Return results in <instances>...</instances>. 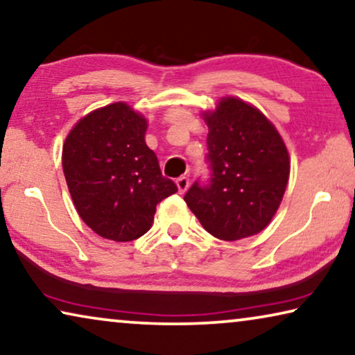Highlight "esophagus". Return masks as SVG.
I'll return each mask as SVG.
<instances>
[{"mask_svg":"<svg viewBox=\"0 0 355 355\" xmlns=\"http://www.w3.org/2000/svg\"><path fill=\"white\" fill-rule=\"evenodd\" d=\"M175 183H177L178 193L183 194L188 189V187H189V178L188 177H180V178H177Z\"/></svg>","mask_w":355,"mask_h":355,"instance_id":"esophagus-1","label":"esophagus"}]
</instances>
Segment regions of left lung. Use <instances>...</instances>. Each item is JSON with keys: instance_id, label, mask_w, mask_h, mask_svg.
I'll return each instance as SVG.
<instances>
[{"instance_id": "1", "label": "left lung", "mask_w": 355, "mask_h": 355, "mask_svg": "<svg viewBox=\"0 0 355 355\" xmlns=\"http://www.w3.org/2000/svg\"><path fill=\"white\" fill-rule=\"evenodd\" d=\"M209 127L211 178L194 182L184 202L223 241L262 232L278 211L289 178V156L273 123L251 104L222 98L202 114Z\"/></svg>"}]
</instances>
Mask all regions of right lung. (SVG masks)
Returning <instances> with one entry per match:
<instances>
[{
  "label": "right lung",
  "mask_w": 355,
  "mask_h": 355,
  "mask_svg": "<svg viewBox=\"0 0 355 355\" xmlns=\"http://www.w3.org/2000/svg\"><path fill=\"white\" fill-rule=\"evenodd\" d=\"M148 122L125 103H112L76 123L62 148L73 206L99 236L133 241L153 225L156 206L177 193L144 141Z\"/></svg>",
  "instance_id": "right-lung-1"
}]
</instances>
